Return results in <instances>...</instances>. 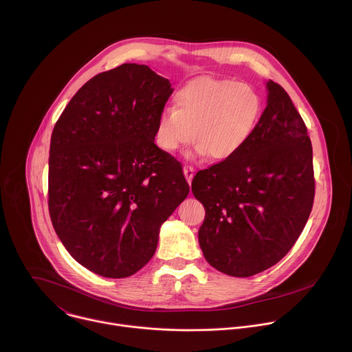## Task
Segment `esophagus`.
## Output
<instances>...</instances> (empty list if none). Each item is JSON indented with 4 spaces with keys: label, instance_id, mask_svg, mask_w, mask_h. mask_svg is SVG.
Listing matches in <instances>:
<instances>
[{
    "label": "esophagus",
    "instance_id": "1",
    "mask_svg": "<svg viewBox=\"0 0 352 352\" xmlns=\"http://www.w3.org/2000/svg\"><path fill=\"white\" fill-rule=\"evenodd\" d=\"M193 174H195V168L192 166H184V175L188 181V184L192 182V178H193Z\"/></svg>",
    "mask_w": 352,
    "mask_h": 352
}]
</instances>
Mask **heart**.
I'll return each mask as SVG.
<instances>
[{"label":"heart","instance_id":"heart-1","mask_svg":"<svg viewBox=\"0 0 352 352\" xmlns=\"http://www.w3.org/2000/svg\"><path fill=\"white\" fill-rule=\"evenodd\" d=\"M262 113L259 93L230 79L197 78L175 94V107L164 109L156 124V143L175 152L193 139L200 153L223 162L234 157L254 135Z\"/></svg>","mask_w":352,"mask_h":352}]
</instances>
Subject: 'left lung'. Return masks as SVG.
Instances as JSON below:
<instances>
[{
	"mask_svg": "<svg viewBox=\"0 0 352 352\" xmlns=\"http://www.w3.org/2000/svg\"><path fill=\"white\" fill-rule=\"evenodd\" d=\"M267 90V106L248 143L192 181L206 210L200 249L214 269L234 277L254 276L280 262L314 206L308 129L278 83L269 80Z\"/></svg>",
	"mask_w": 352,
	"mask_h": 352,
	"instance_id": "left-lung-1",
	"label": "left lung"
}]
</instances>
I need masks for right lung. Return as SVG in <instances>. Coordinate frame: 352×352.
Returning <instances> with one entry per match:
<instances>
[{
	"mask_svg": "<svg viewBox=\"0 0 352 352\" xmlns=\"http://www.w3.org/2000/svg\"><path fill=\"white\" fill-rule=\"evenodd\" d=\"M173 91L147 65L122 64L87 80L54 126L50 217L69 255L96 274L140 270L189 193L181 163L155 143Z\"/></svg>",
	"mask_w": 352,
	"mask_h": 352,
	"instance_id": "right-lung-1",
	"label": "right lung"
}]
</instances>
